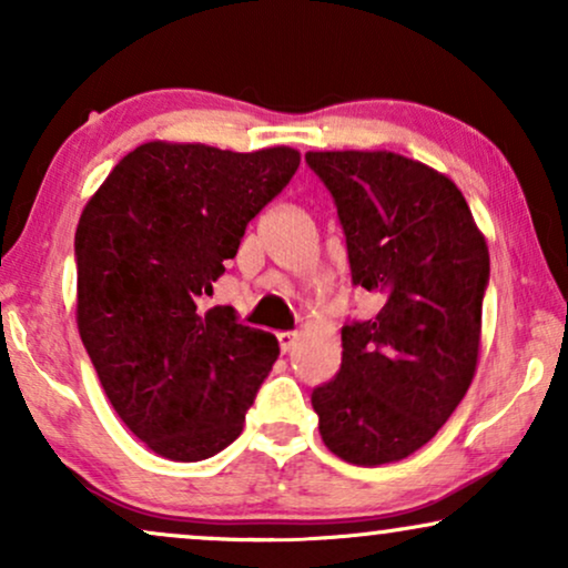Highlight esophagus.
<instances>
[{
	"label": "esophagus",
	"mask_w": 568,
	"mask_h": 568,
	"mask_svg": "<svg viewBox=\"0 0 568 568\" xmlns=\"http://www.w3.org/2000/svg\"><path fill=\"white\" fill-rule=\"evenodd\" d=\"M278 338V348H282V354H290L294 346H297V333H290V331H282L276 333Z\"/></svg>",
	"instance_id": "1"
}]
</instances>
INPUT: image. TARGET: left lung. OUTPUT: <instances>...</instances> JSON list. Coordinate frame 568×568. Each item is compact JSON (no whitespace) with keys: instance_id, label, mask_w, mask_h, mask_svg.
<instances>
[{"instance_id":"left-lung-1","label":"left lung","mask_w":568,"mask_h":568,"mask_svg":"<svg viewBox=\"0 0 568 568\" xmlns=\"http://www.w3.org/2000/svg\"><path fill=\"white\" fill-rule=\"evenodd\" d=\"M336 201L352 282L383 307L341 331L336 379L313 390L317 429L364 468L422 449L478 367L488 245L445 173L387 150L307 152Z\"/></svg>"}]
</instances>
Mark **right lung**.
Here are the masks:
<instances>
[{"mask_svg": "<svg viewBox=\"0 0 568 568\" xmlns=\"http://www.w3.org/2000/svg\"><path fill=\"white\" fill-rule=\"evenodd\" d=\"M297 168L284 144L232 152L154 139L82 209L77 328L113 410L160 457L199 463L232 445L276 362V336L196 302Z\"/></svg>", "mask_w": 568, "mask_h": 568, "instance_id": "add662e5", "label": "right lung"}]
</instances>
